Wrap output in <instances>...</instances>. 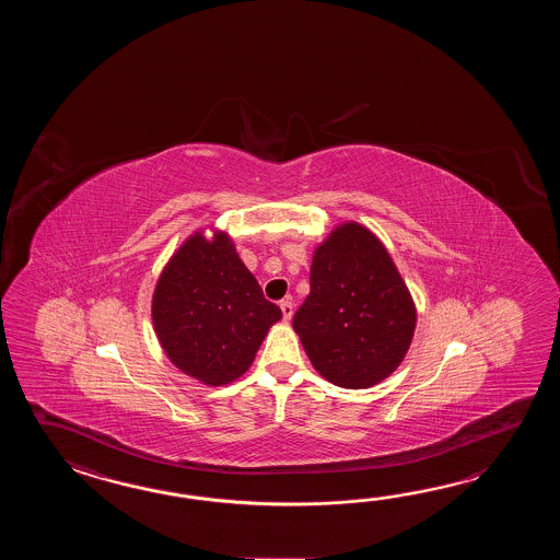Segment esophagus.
<instances>
[{
    "instance_id": "1",
    "label": "esophagus",
    "mask_w": 560,
    "mask_h": 560,
    "mask_svg": "<svg viewBox=\"0 0 560 560\" xmlns=\"http://www.w3.org/2000/svg\"><path fill=\"white\" fill-rule=\"evenodd\" d=\"M280 310H282V316H284V320H290V318H292V314H294L292 300H282V302H280Z\"/></svg>"
}]
</instances>
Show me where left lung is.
<instances>
[{
  "label": "left lung",
  "instance_id": "left-lung-1",
  "mask_svg": "<svg viewBox=\"0 0 560 560\" xmlns=\"http://www.w3.org/2000/svg\"><path fill=\"white\" fill-rule=\"evenodd\" d=\"M312 366L340 388H370L400 366L417 306L369 228H334L312 256L310 294L292 322Z\"/></svg>",
  "mask_w": 560,
  "mask_h": 560
}]
</instances>
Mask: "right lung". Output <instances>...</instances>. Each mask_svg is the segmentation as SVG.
<instances>
[{
    "label": "right lung",
    "instance_id": "add662e5",
    "mask_svg": "<svg viewBox=\"0 0 560 560\" xmlns=\"http://www.w3.org/2000/svg\"><path fill=\"white\" fill-rule=\"evenodd\" d=\"M282 310L240 260L232 238L202 230L174 252L158 278L152 320L170 362L208 386H224L250 369Z\"/></svg>",
    "mask_w": 560,
    "mask_h": 560
}]
</instances>
